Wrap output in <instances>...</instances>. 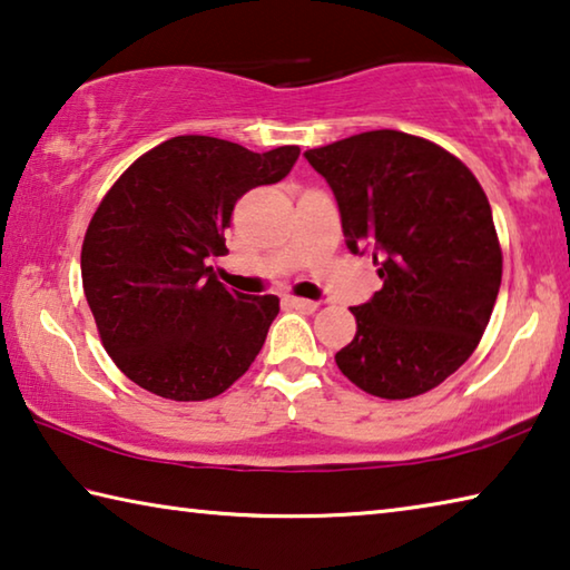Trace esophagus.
I'll use <instances>...</instances> for the list:
<instances>
[{
    "label": "esophagus",
    "mask_w": 570,
    "mask_h": 570,
    "mask_svg": "<svg viewBox=\"0 0 570 570\" xmlns=\"http://www.w3.org/2000/svg\"><path fill=\"white\" fill-rule=\"evenodd\" d=\"M284 302L288 304V306H294V308H298V312H304V314H314L316 308H320V304L316 302H308V298H296V296H286Z\"/></svg>",
    "instance_id": "34e87169"
}]
</instances>
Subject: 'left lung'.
Returning <instances> with one entry per match:
<instances>
[{"mask_svg":"<svg viewBox=\"0 0 570 570\" xmlns=\"http://www.w3.org/2000/svg\"><path fill=\"white\" fill-rule=\"evenodd\" d=\"M304 158L330 183L346 248L372 254L382 288L352 306L336 366L382 400L430 392L475 352L493 314L503 254L480 183L448 150L370 130Z\"/></svg>","mask_w":570,"mask_h":570,"instance_id":"8db88e82","label":"left lung"}]
</instances>
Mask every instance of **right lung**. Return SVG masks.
Segmentation results:
<instances>
[{
    "label": "right lung",
    "instance_id": "1",
    "mask_svg": "<svg viewBox=\"0 0 570 570\" xmlns=\"http://www.w3.org/2000/svg\"><path fill=\"white\" fill-rule=\"evenodd\" d=\"M296 146L254 153L178 135L115 180L82 244V288L100 340L125 377L158 397L200 402L226 392L266 342L278 298L214 276L236 200L288 176Z\"/></svg>",
    "mask_w": 570,
    "mask_h": 570
}]
</instances>
